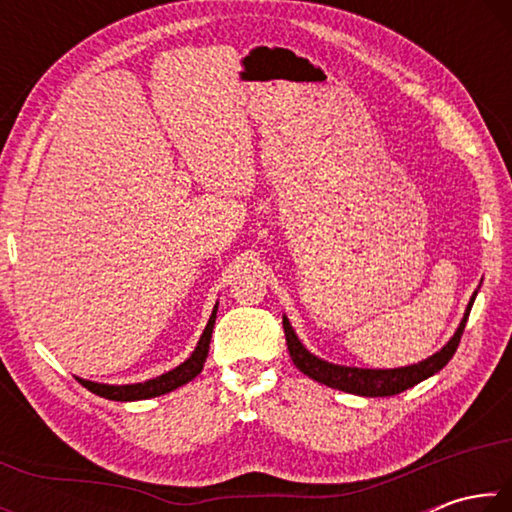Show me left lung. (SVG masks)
I'll list each match as a JSON object with an SVG mask.
<instances>
[{"label":"left lung","mask_w":512,"mask_h":512,"mask_svg":"<svg viewBox=\"0 0 512 512\" xmlns=\"http://www.w3.org/2000/svg\"><path fill=\"white\" fill-rule=\"evenodd\" d=\"M476 296V293H474ZM474 296L470 300V305L465 309V316L458 325L456 334L449 339V343L445 345L443 350L433 354V357L424 359L415 366H406V368H393V370H368V368H348V366H334V363H327L323 359L314 357V354L305 350V345L298 341L296 332L289 325L287 318H282L284 325V336H287V348L291 354V361L296 363V368L300 372H305L307 377L320 381L329 388H339V391L345 393H354V395H363V397H391L406 391L415 384H420L422 379H427L431 375H436L438 370H443L449 359L454 357V352L461 343L463 329L467 323V316H470L472 302Z\"/></svg>","instance_id":"8db88e82"}]
</instances>
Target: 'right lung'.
I'll list each match as a JSON object with an SVG mask.
<instances>
[{"instance_id": "add662e5", "label": "right lung", "mask_w": 512, "mask_h": 512, "mask_svg": "<svg viewBox=\"0 0 512 512\" xmlns=\"http://www.w3.org/2000/svg\"><path fill=\"white\" fill-rule=\"evenodd\" d=\"M214 320H216V307L212 311L210 320H207L205 332L198 341L196 350L192 352L185 363H180L178 368H173L164 375L144 381V384H128V386H108V384H97V381H85L79 379L81 384L92 391L94 395L106 397V400H115V402H133V400H149V397H158L173 391V388L187 384L192 381L198 372L203 370V363L207 359V352H210V339H212V329H214Z\"/></svg>"}]
</instances>
